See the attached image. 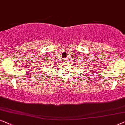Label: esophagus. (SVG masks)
Returning <instances> with one entry per match:
<instances>
[{
    "label": "esophagus",
    "instance_id": "esophagus-1",
    "mask_svg": "<svg viewBox=\"0 0 125 125\" xmlns=\"http://www.w3.org/2000/svg\"><path fill=\"white\" fill-rule=\"evenodd\" d=\"M67 59H66V58H64V59L63 60V62H67Z\"/></svg>",
    "mask_w": 125,
    "mask_h": 125
}]
</instances>
